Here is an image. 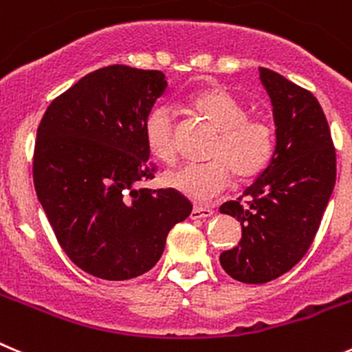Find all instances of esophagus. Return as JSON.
I'll return each mask as SVG.
<instances>
[{"label":"esophagus","mask_w":352,"mask_h":352,"mask_svg":"<svg viewBox=\"0 0 352 352\" xmlns=\"http://www.w3.org/2000/svg\"><path fill=\"white\" fill-rule=\"evenodd\" d=\"M214 214V210L210 207L204 206H195L192 210V219H206V217H210Z\"/></svg>","instance_id":"34e87169"}]
</instances>
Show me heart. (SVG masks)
Returning a JSON list of instances; mask_svg holds the SVG:
<instances>
[{
  "mask_svg": "<svg viewBox=\"0 0 352 352\" xmlns=\"http://www.w3.org/2000/svg\"><path fill=\"white\" fill-rule=\"evenodd\" d=\"M192 109L217 131L209 150L210 162L188 164L167 170L164 183L195 202H210L239 179L263 173L274 152L273 124L263 116H247V107L221 88L202 89L192 98ZM148 148L160 162L178 159L176 113L170 107H157L145 122Z\"/></svg>",
  "mask_w": 352,
  "mask_h": 352,
  "instance_id": "heart-1",
  "label": "heart"
}]
</instances>
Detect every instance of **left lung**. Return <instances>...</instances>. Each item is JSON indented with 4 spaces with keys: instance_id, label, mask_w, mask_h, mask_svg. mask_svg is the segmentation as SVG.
<instances>
[{
    "instance_id": "obj_1",
    "label": "left lung",
    "mask_w": 352,
    "mask_h": 352,
    "mask_svg": "<svg viewBox=\"0 0 352 352\" xmlns=\"http://www.w3.org/2000/svg\"><path fill=\"white\" fill-rule=\"evenodd\" d=\"M273 103L276 148L259 178L219 207L242 224V240L221 254V266L243 283H266L292 270L320 228L336 186V146L313 93L259 67Z\"/></svg>"
}]
</instances>
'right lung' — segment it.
Segmentation results:
<instances>
[{
    "mask_svg": "<svg viewBox=\"0 0 352 352\" xmlns=\"http://www.w3.org/2000/svg\"><path fill=\"white\" fill-rule=\"evenodd\" d=\"M160 70L109 65L56 96L38 128L32 176L63 252L96 278L131 280L160 259L169 230L192 212L152 179L145 122L166 91Z\"/></svg>",
    "mask_w": 352,
    "mask_h": 352,
    "instance_id": "1",
    "label": "right lung"
}]
</instances>
